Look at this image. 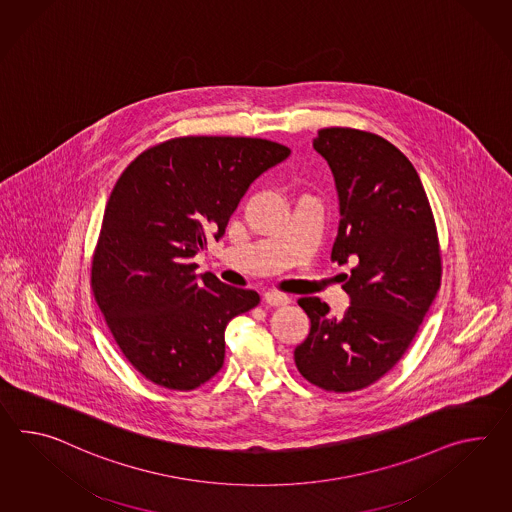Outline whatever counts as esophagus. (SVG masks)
<instances>
[{
	"label": "esophagus",
	"mask_w": 512,
	"mask_h": 512,
	"mask_svg": "<svg viewBox=\"0 0 512 512\" xmlns=\"http://www.w3.org/2000/svg\"><path fill=\"white\" fill-rule=\"evenodd\" d=\"M264 301H266L270 307H283V305L290 303V298L285 296V294H281V292H266V294H264Z\"/></svg>",
	"instance_id": "1"
}]
</instances>
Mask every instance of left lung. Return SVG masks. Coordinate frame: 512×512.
I'll use <instances>...</instances> for the list:
<instances>
[{"label":"left lung","instance_id":"left-lung-1","mask_svg":"<svg viewBox=\"0 0 512 512\" xmlns=\"http://www.w3.org/2000/svg\"><path fill=\"white\" fill-rule=\"evenodd\" d=\"M331 166L340 225L331 261L351 305L329 316L320 298H300L311 333L294 349L300 374L327 392L374 385L411 346L442 279L437 224L411 161L375 133L325 127L312 142Z\"/></svg>","mask_w":512,"mask_h":512}]
</instances>
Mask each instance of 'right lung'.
<instances>
[{
	"label": "right lung",
	"instance_id": "right-lung-1",
	"mask_svg": "<svg viewBox=\"0 0 512 512\" xmlns=\"http://www.w3.org/2000/svg\"><path fill=\"white\" fill-rule=\"evenodd\" d=\"M290 150L266 138L177 137L125 168L107 201L90 287L118 348L148 381L188 392L224 366L225 327L255 290L196 275L238 201Z\"/></svg>",
	"mask_w": 512,
	"mask_h": 512
}]
</instances>
